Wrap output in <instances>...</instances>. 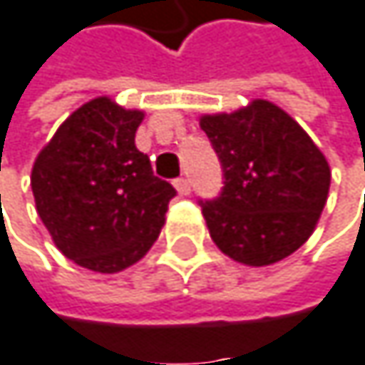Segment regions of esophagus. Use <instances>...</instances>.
I'll list each match as a JSON object with an SVG mask.
<instances>
[{
    "label": "esophagus",
    "mask_w": 365,
    "mask_h": 365,
    "mask_svg": "<svg viewBox=\"0 0 365 365\" xmlns=\"http://www.w3.org/2000/svg\"><path fill=\"white\" fill-rule=\"evenodd\" d=\"M174 187H176V191H178L180 195H189V193H191V182H189V178H176V180H174Z\"/></svg>",
    "instance_id": "1"
}]
</instances>
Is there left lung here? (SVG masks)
<instances>
[{
	"mask_svg": "<svg viewBox=\"0 0 365 365\" xmlns=\"http://www.w3.org/2000/svg\"><path fill=\"white\" fill-rule=\"evenodd\" d=\"M200 126L223 170L219 197L200 200L215 245L247 267L297 252L327 202L325 155L284 109L262 98L232 113L202 115Z\"/></svg>",
	"mask_w": 365,
	"mask_h": 365,
	"instance_id": "obj_1",
	"label": "left lung"
}]
</instances>
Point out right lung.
<instances>
[{
	"label": "right lung",
	"mask_w": 365,
	"mask_h": 365,
	"mask_svg": "<svg viewBox=\"0 0 365 365\" xmlns=\"http://www.w3.org/2000/svg\"><path fill=\"white\" fill-rule=\"evenodd\" d=\"M144 111L107 96L73 111L31 168L36 210L56 247L96 273H118L146 256L176 189L155 176L135 146Z\"/></svg>",
	"instance_id": "obj_1"
}]
</instances>
